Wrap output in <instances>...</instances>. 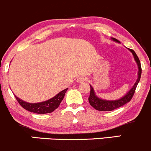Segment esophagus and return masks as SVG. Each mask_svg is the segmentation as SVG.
Listing matches in <instances>:
<instances>
[{"label": "esophagus", "instance_id": "34e87169", "mask_svg": "<svg viewBox=\"0 0 151 151\" xmlns=\"http://www.w3.org/2000/svg\"><path fill=\"white\" fill-rule=\"evenodd\" d=\"M86 81V77H79L77 79V83H81L83 82V81Z\"/></svg>", "mask_w": 151, "mask_h": 151}]
</instances>
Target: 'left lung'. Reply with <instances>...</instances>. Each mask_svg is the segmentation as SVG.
<instances>
[{"label": "left lung", "instance_id": "1", "mask_svg": "<svg viewBox=\"0 0 151 151\" xmlns=\"http://www.w3.org/2000/svg\"><path fill=\"white\" fill-rule=\"evenodd\" d=\"M112 40H114V42H116L118 43H120L119 40L115 38L111 37ZM129 49V48H128ZM129 50L132 53L133 55V58H134V60L137 63V65H138V78H137V80L135 84H133V87L131 88V89L128 91L127 93L124 95L123 97H121L119 99L116 100H106V99H101L98 97L96 96V93H95L94 89L92 87V86L90 85V88H91V90H90V95L89 97V102L90 105L91 106L93 107L95 109L98 111H113L114 109H116L119 107L122 106L126 104H127L128 102L131 101V99H132L133 94H134L135 91H136V86L138 85V82H139L140 79H141V62H140L139 59H138V56L133 51V50L129 49Z\"/></svg>", "mask_w": 151, "mask_h": 151}]
</instances>
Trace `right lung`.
Listing matches in <instances>:
<instances>
[{
    "mask_svg": "<svg viewBox=\"0 0 151 151\" xmlns=\"http://www.w3.org/2000/svg\"><path fill=\"white\" fill-rule=\"evenodd\" d=\"M67 89H68V88L62 90L58 94L55 95L54 97L50 99L47 101L39 102V103H29V102H26L23 100L20 99L15 95V96L16 98L17 101H18V103L20 104L22 108L35 114H45L51 113V112L54 111L55 109L58 108L62 99H64V96H65Z\"/></svg>",
    "mask_w": 151,
    "mask_h": 151,
    "instance_id": "1",
    "label": "right lung"
}]
</instances>
